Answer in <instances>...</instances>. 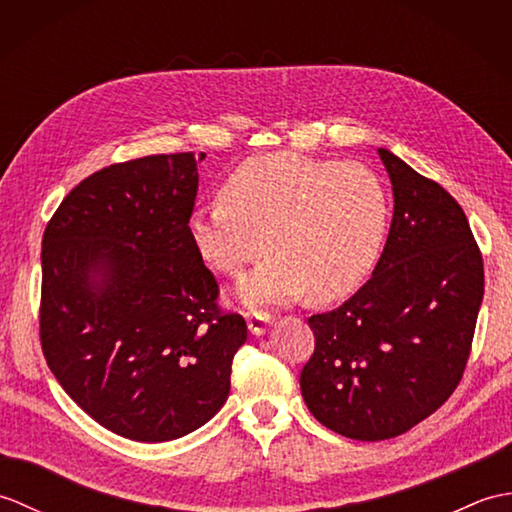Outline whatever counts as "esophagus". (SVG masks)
Segmentation results:
<instances>
[{
  "label": "esophagus",
  "mask_w": 512,
  "mask_h": 512,
  "mask_svg": "<svg viewBox=\"0 0 512 512\" xmlns=\"http://www.w3.org/2000/svg\"><path fill=\"white\" fill-rule=\"evenodd\" d=\"M246 323H248L250 334L262 336L270 328V323H273V319H270L266 312H253V314H248V321Z\"/></svg>",
  "instance_id": "obj_1"
}]
</instances>
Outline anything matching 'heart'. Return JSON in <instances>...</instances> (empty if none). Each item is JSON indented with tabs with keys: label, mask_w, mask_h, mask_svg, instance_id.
<instances>
[{
	"label": "heart",
	"mask_w": 512,
	"mask_h": 512,
	"mask_svg": "<svg viewBox=\"0 0 512 512\" xmlns=\"http://www.w3.org/2000/svg\"><path fill=\"white\" fill-rule=\"evenodd\" d=\"M220 193L189 215L187 231L204 262L228 277L242 275L266 248V262L237 288L250 308L284 306L308 292L321 303L352 295L385 244L387 193L356 162L257 156Z\"/></svg>",
	"instance_id": "obj_1"
}]
</instances>
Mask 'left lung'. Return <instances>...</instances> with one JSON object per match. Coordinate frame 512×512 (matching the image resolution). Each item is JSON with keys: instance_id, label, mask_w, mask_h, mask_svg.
I'll use <instances>...</instances> for the list:
<instances>
[{"instance_id": "8db88e82", "label": "left lung", "mask_w": 512, "mask_h": 512, "mask_svg": "<svg viewBox=\"0 0 512 512\" xmlns=\"http://www.w3.org/2000/svg\"><path fill=\"white\" fill-rule=\"evenodd\" d=\"M394 191L372 279L308 319L314 354L301 372L310 413L345 438H396L458 387L484 297V264L462 206L389 149Z\"/></svg>"}]
</instances>
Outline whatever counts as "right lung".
<instances>
[{"label":"right lung","instance_id":"right-lung-1","mask_svg":"<svg viewBox=\"0 0 512 512\" xmlns=\"http://www.w3.org/2000/svg\"><path fill=\"white\" fill-rule=\"evenodd\" d=\"M195 154L145 156L65 195L41 242V347L76 405L116 436L167 442L209 422L231 391L246 321L187 231Z\"/></svg>","mask_w":512,"mask_h":512}]
</instances>
